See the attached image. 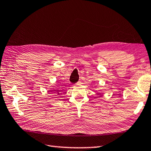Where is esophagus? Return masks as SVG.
Wrapping results in <instances>:
<instances>
[{"label": "esophagus", "mask_w": 151, "mask_h": 151, "mask_svg": "<svg viewBox=\"0 0 151 151\" xmlns=\"http://www.w3.org/2000/svg\"><path fill=\"white\" fill-rule=\"evenodd\" d=\"M81 80L80 79L79 81L78 82V85H80V84H81Z\"/></svg>", "instance_id": "esophagus-1"}]
</instances>
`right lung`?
<instances>
[{
    "label": "right lung",
    "mask_w": 151,
    "mask_h": 151,
    "mask_svg": "<svg viewBox=\"0 0 151 151\" xmlns=\"http://www.w3.org/2000/svg\"><path fill=\"white\" fill-rule=\"evenodd\" d=\"M53 93H55V92H53Z\"/></svg>",
    "instance_id": "add662e5"
}]
</instances>
